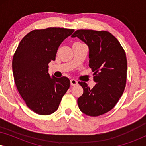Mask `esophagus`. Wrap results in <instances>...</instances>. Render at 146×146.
<instances>
[{
  "label": "esophagus",
  "instance_id": "34e87169",
  "mask_svg": "<svg viewBox=\"0 0 146 146\" xmlns=\"http://www.w3.org/2000/svg\"><path fill=\"white\" fill-rule=\"evenodd\" d=\"M70 84L71 86H76L78 84V81L75 79H71L70 80Z\"/></svg>",
  "mask_w": 146,
  "mask_h": 146
}]
</instances>
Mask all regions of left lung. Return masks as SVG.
<instances>
[{
	"mask_svg": "<svg viewBox=\"0 0 146 146\" xmlns=\"http://www.w3.org/2000/svg\"><path fill=\"white\" fill-rule=\"evenodd\" d=\"M89 48V66L96 84L92 88L79 82L84 90L78 99L82 112L98 116L110 111L122 95L127 76V59L119 41L107 31L78 30L72 35Z\"/></svg>",
	"mask_w": 146,
	"mask_h": 146,
	"instance_id": "left-lung-1",
	"label": "left lung"
}]
</instances>
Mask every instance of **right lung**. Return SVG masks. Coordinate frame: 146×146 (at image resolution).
Segmentation results:
<instances>
[{
	"mask_svg": "<svg viewBox=\"0 0 146 146\" xmlns=\"http://www.w3.org/2000/svg\"><path fill=\"white\" fill-rule=\"evenodd\" d=\"M74 29L48 28L35 30L22 39L14 54L13 72L18 91L31 110L50 115L58 108L70 87V80L48 74V64Z\"/></svg>",
	"mask_w": 146,
	"mask_h": 146,
	"instance_id": "1",
	"label": "right lung"
}]
</instances>
